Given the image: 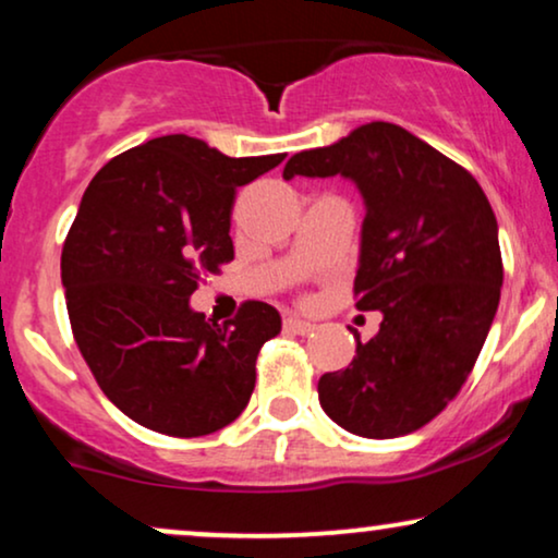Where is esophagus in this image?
<instances>
[{
	"label": "esophagus",
	"instance_id": "1",
	"mask_svg": "<svg viewBox=\"0 0 558 558\" xmlns=\"http://www.w3.org/2000/svg\"><path fill=\"white\" fill-rule=\"evenodd\" d=\"M283 330L291 332V335H308L314 330V325H312V322L301 319V317H286L283 319Z\"/></svg>",
	"mask_w": 558,
	"mask_h": 558
}]
</instances>
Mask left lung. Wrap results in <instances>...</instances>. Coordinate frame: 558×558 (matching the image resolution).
Listing matches in <instances>:
<instances>
[{"label":"left lung","instance_id":"8db88e82","mask_svg":"<svg viewBox=\"0 0 558 558\" xmlns=\"http://www.w3.org/2000/svg\"><path fill=\"white\" fill-rule=\"evenodd\" d=\"M338 173L366 203L355 308L381 325L368 343L353 332V361L317 392L345 432L395 439L436 418L473 372L505 280L499 228L478 181L398 124L301 150L283 179Z\"/></svg>","mask_w":558,"mask_h":558}]
</instances>
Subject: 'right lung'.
Listing matches in <instances>:
<instances>
[{
  "label": "right lung",
  "instance_id": "1",
  "mask_svg": "<svg viewBox=\"0 0 558 558\" xmlns=\"http://www.w3.org/2000/svg\"><path fill=\"white\" fill-rule=\"evenodd\" d=\"M283 158H228L166 134L111 158L87 184L62 250L66 312L98 387L140 426L192 439L250 402L259 348L280 332L278 308L244 301L218 325L190 296L233 259L239 186Z\"/></svg>",
  "mask_w": 558,
  "mask_h": 558
}]
</instances>
